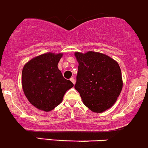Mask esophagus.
I'll use <instances>...</instances> for the list:
<instances>
[{
	"mask_svg": "<svg viewBox=\"0 0 148 148\" xmlns=\"http://www.w3.org/2000/svg\"><path fill=\"white\" fill-rule=\"evenodd\" d=\"M70 80H71V81L72 82V83H73V84H75V79L73 78V77H71V78L70 79Z\"/></svg>",
	"mask_w": 148,
	"mask_h": 148,
	"instance_id": "34e87169",
	"label": "esophagus"
}]
</instances>
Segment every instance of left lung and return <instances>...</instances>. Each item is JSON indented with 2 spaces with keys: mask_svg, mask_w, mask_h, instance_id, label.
I'll use <instances>...</instances> for the list:
<instances>
[{
  "mask_svg": "<svg viewBox=\"0 0 148 148\" xmlns=\"http://www.w3.org/2000/svg\"><path fill=\"white\" fill-rule=\"evenodd\" d=\"M75 55L78 62L75 88L89 109L101 113L113 106L122 91L119 64L99 52H75Z\"/></svg>",
  "mask_w": 148,
  "mask_h": 148,
  "instance_id": "8db88e82",
  "label": "left lung"
}]
</instances>
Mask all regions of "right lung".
<instances>
[{
	"mask_svg": "<svg viewBox=\"0 0 148 148\" xmlns=\"http://www.w3.org/2000/svg\"><path fill=\"white\" fill-rule=\"evenodd\" d=\"M62 54L46 53L31 60L22 71L25 96L33 106L49 112L61 103L65 92L73 83L66 80L58 69Z\"/></svg>",
	"mask_w": 148,
	"mask_h": 148,
	"instance_id": "obj_1",
	"label": "right lung"
}]
</instances>
